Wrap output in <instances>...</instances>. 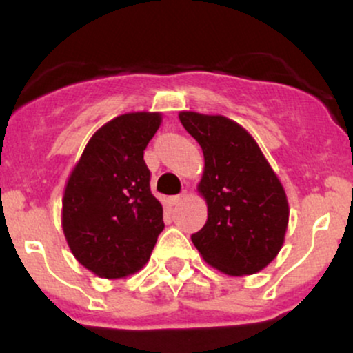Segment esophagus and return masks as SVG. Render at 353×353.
I'll list each match as a JSON object with an SVG mask.
<instances>
[{
    "mask_svg": "<svg viewBox=\"0 0 353 353\" xmlns=\"http://www.w3.org/2000/svg\"><path fill=\"white\" fill-rule=\"evenodd\" d=\"M184 197H185V192H181V194H177V196H172L171 197V204L172 205H179L182 201H184Z\"/></svg>",
    "mask_w": 353,
    "mask_h": 353,
    "instance_id": "1",
    "label": "esophagus"
}]
</instances>
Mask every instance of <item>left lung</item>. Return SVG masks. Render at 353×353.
<instances>
[{"label":"left lung","instance_id":"left-lung-1","mask_svg":"<svg viewBox=\"0 0 353 353\" xmlns=\"http://www.w3.org/2000/svg\"><path fill=\"white\" fill-rule=\"evenodd\" d=\"M179 119L204 152L199 192L208 221L190 236L194 245L222 272H259L279 254L289 222L281 181L242 125L197 112H181Z\"/></svg>","mask_w":353,"mask_h":353}]
</instances>
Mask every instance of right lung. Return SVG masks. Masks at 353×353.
Returning <instances> with one entry per match:
<instances>
[{"label":"right lung","instance_id":"add662e5","mask_svg":"<svg viewBox=\"0 0 353 353\" xmlns=\"http://www.w3.org/2000/svg\"><path fill=\"white\" fill-rule=\"evenodd\" d=\"M161 124L157 112H129L89 139L63 199V230L79 264L104 279L134 274L163 232L144 149Z\"/></svg>","mask_w":353,"mask_h":353}]
</instances>
